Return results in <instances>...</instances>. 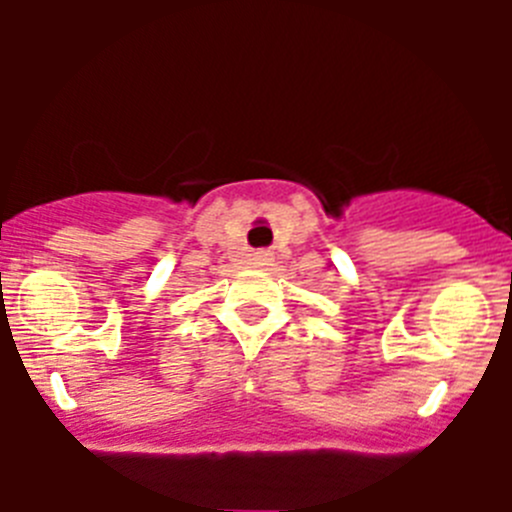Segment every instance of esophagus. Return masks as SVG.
I'll list each match as a JSON object with an SVG mask.
<instances>
[{"instance_id":"esophagus-1","label":"esophagus","mask_w":512,"mask_h":512,"mask_svg":"<svg viewBox=\"0 0 512 512\" xmlns=\"http://www.w3.org/2000/svg\"><path fill=\"white\" fill-rule=\"evenodd\" d=\"M269 256H271L269 251H259V253H256V259H259V261H269Z\"/></svg>"}]
</instances>
